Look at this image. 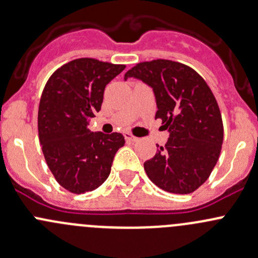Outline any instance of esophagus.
I'll return each instance as SVG.
<instances>
[{"label":"esophagus","instance_id":"obj_1","mask_svg":"<svg viewBox=\"0 0 258 258\" xmlns=\"http://www.w3.org/2000/svg\"><path fill=\"white\" fill-rule=\"evenodd\" d=\"M123 136H124V140H126L127 142H136L137 141V137L132 136V135L130 134V132H126V134H124Z\"/></svg>","mask_w":258,"mask_h":258}]
</instances>
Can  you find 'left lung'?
Listing matches in <instances>:
<instances>
[{"mask_svg": "<svg viewBox=\"0 0 258 258\" xmlns=\"http://www.w3.org/2000/svg\"><path fill=\"white\" fill-rule=\"evenodd\" d=\"M150 86L170 137L144 167L148 178L172 194H191L205 183L220 157L223 124L217 101L205 80L186 64L155 59L124 74ZM158 147V146H157Z\"/></svg>", "mask_w": 258, "mask_h": 258, "instance_id": "1", "label": "left lung"}]
</instances>
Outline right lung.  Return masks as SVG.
<instances>
[{"label":"right lung","instance_id":"obj_1","mask_svg":"<svg viewBox=\"0 0 258 258\" xmlns=\"http://www.w3.org/2000/svg\"><path fill=\"white\" fill-rule=\"evenodd\" d=\"M123 70V64L74 59L54 71L43 88L38 107L40 144L52 175L72 194L100 187L124 145L121 134L88 128L90 118L101 110L105 87Z\"/></svg>","mask_w":258,"mask_h":258}]
</instances>
